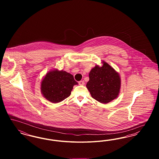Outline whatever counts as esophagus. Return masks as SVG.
<instances>
[{
  "instance_id": "1",
  "label": "esophagus",
  "mask_w": 159,
  "mask_h": 159,
  "mask_svg": "<svg viewBox=\"0 0 159 159\" xmlns=\"http://www.w3.org/2000/svg\"><path fill=\"white\" fill-rule=\"evenodd\" d=\"M79 84L80 85H82V86H83V85L84 84V82L83 80H81V81L79 82Z\"/></svg>"
}]
</instances>
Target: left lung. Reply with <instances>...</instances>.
<instances>
[{
	"mask_svg": "<svg viewBox=\"0 0 159 159\" xmlns=\"http://www.w3.org/2000/svg\"><path fill=\"white\" fill-rule=\"evenodd\" d=\"M102 66H96L89 73L86 87L92 97L99 102L107 104L116 98L120 89L119 74L105 61Z\"/></svg>",
	"mask_w": 159,
	"mask_h": 159,
	"instance_id": "1",
	"label": "left lung"
}]
</instances>
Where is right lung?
I'll list each match as a JSON object with an SVG mask.
<instances>
[{
    "mask_svg": "<svg viewBox=\"0 0 159 159\" xmlns=\"http://www.w3.org/2000/svg\"><path fill=\"white\" fill-rule=\"evenodd\" d=\"M78 83L74 77L66 71L53 70L48 72L41 83L43 97L52 103H58L68 98L73 86Z\"/></svg>",
    "mask_w": 159,
    "mask_h": 159,
    "instance_id": "obj_1",
    "label": "right lung"
}]
</instances>
